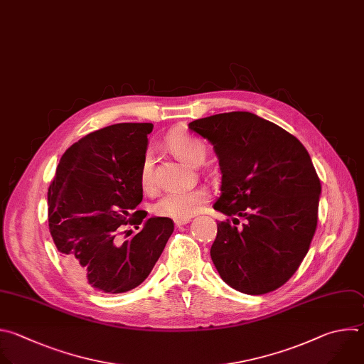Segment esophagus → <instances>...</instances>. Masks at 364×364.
Segmentation results:
<instances>
[{
    "label": "esophagus",
    "mask_w": 364,
    "mask_h": 364,
    "mask_svg": "<svg viewBox=\"0 0 364 364\" xmlns=\"http://www.w3.org/2000/svg\"><path fill=\"white\" fill-rule=\"evenodd\" d=\"M189 221H191L189 218H185V220H175V225H176V227H182V225L188 224Z\"/></svg>",
    "instance_id": "1"
}]
</instances>
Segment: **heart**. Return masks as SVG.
I'll use <instances>...</instances> for the list:
<instances>
[{
    "label": "heart",
    "mask_w": 364,
    "mask_h": 364,
    "mask_svg": "<svg viewBox=\"0 0 364 364\" xmlns=\"http://www.w3.org/2000/svg\"><path fill=\"white\" fill-rule=\"evenodd\" d=\"M166 148L181 161L188 165L198 166L206 158V146L202 139L198 136L175 132L168 136ZM139 183L146 193L156 191V179L154 171V159L151 155H144L139 169ZM210 193L203 186L192 189L173 191L166 193L156 205L155 213L159 216L173 218V220H185L200 210V208L209 200Z\"/></svg>",
    "instance_id": "b5f03b06"
}]
</instances>
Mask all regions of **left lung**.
Here are the masks:
<instances>
[{
    "mask_svg": "<svg viewBox=\"0 0 364 364\" xmlns=\"http://www.w3.org/2000/svg\"><path fill=\"white\" fill-rule=\"evenodd\" d=\"M189 127L220 159L221 196L213 208L234 216V225L216 224L210 258L218 272L244 294L274 291L299 269L317 228L321 183L307 149L250 112L213 114Z\"/></svg>",
    "mask_w": 364,
    "mask_h": 364,
    "instance_id": "left-lung-1",
    "label": "left lung"
}]
</instances>
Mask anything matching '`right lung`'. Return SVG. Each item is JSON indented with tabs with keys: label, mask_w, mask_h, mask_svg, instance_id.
<instances>
[{
	"label": "right lung",
	"mask_w": 364,
	"mask_h": 364,
	"mask_svg": "<svg viewBox=\"0 0 364 364\" xmlns=\"http://www.w3.org/2000/svg\"><path fill=\"white\" fill-rule=\"evenodd\" d=\"M152 130V123H117L86 134L64 152L48 188V228L60 255L73 275L102 293L141 284L173 232L171 218L144 223L148 212L136 210ZM130 225L139 232L122 242Z\"/></svg>",
	"instance_id": "add662e5"
}]
</instances>
